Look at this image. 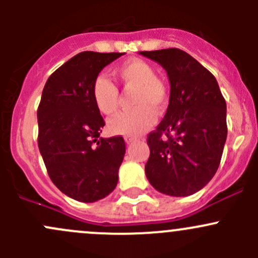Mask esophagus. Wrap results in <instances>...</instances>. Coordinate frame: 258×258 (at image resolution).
Wrapping results in <instances>:
<instances>
[{
	"label": "esophagus",
	"instance_id": "1",
	"mask_svg": "<svg viewBox=\"0 0 258 258\" xmlns=\"http://www.w3.org/2000/svg\"><path fill=\"white\" fill-rule=\"evenodd\" d=\"M124 141H126L127 145H130V144H134V142H136L137 139H135V137L126 136V137H124Z\"/></svg>",
	"mask_w": 258,
	"mask_h": 258
}]
</instances>
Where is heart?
Returning a JSON list of instances; mask_svg holds the SVG:
<instances>
[{
	"label": "heart",
	"instance_id": "heart-1",
	"mask_svg": "<svg viewBox=\"0 0 258 258\" xmlns=\"http://www.w3.org/2000/svg\"><path fill=\"white\" fill-rule=\"evenodd\" d=\"M114 77L126 88H135L132 96L134 110L123 111L108 119L107 130L112 135L139 136L156 121V113L167 107L168 88L156 77L152 64L140 58L128 59L114 69ZM92 98L103 114H112L118 107V91L107 77L97 76L92 83Z\"/></svg>",
	"mask_w": 258,
	"mask_h": 258
}]
</instances>
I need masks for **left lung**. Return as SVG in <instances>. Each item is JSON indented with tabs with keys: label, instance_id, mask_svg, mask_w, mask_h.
I'll use <instances>...</instances> for the list:
<instances>
[{
	"label": "left lung",
	"instance_id": "left-lung-1",
	"mask_svg": "<svg viewBox=\"0 0 258 258\" xmlns=\"http://www.w3.org/2000/svg\"><path fill=\"white\" fill-rule=\"evenodd\" d=\"M167 72L170 102L147 137L148 182L161 194L184 197L215 176L227 139L226 101L215 76L178 48L142 51Z\"/></svg>",
	"mask_w": 258,
	"mask_h": 258
}]
</instances>
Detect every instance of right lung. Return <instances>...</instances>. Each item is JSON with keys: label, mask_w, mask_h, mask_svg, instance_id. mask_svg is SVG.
Returning a JSON list of instances; mask_svg holds the SVG:
<instances>
[{"label": "right lung", "mask_w": 258, "mask_h": 258, "mask_svg": "<svg viewBox=\"0 0 258 258\" xmlns=\"http://www.w3.org/2000/svg\"><path fill=\"white\" fill-rule=\"evenodd\" d=\"M122 54L85 51L48 77L37 110L38 148L51 181L66 196L96 202L111 194L126 145L100 137L105 121L92 98V83Z\"/></svg>", "instance_id": "1"}]
</instances>
